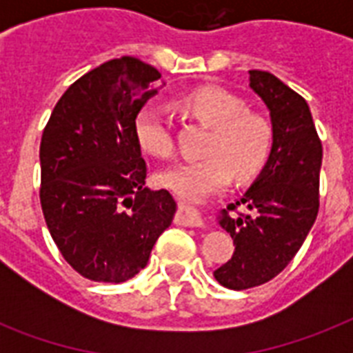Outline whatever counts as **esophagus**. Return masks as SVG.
Returning a JSON list of instances; mask_svg holds the SVG:
<instances>
[{"label":"esophagus","mask_w":353,"mask_h":353,"mask_svg":"<svg viewBox=\"0 0 353 353\" xmlns=\"http://www.w3.org/2000/svg\"><path fill=\"white\" fill-rule=\"evenodd\" d=\"M177 221L181 223V225H188V227H199L203 225V220H201V216H199L198 209L192 207V205L188 203H179L177 205Z\"/></svg>","instance_id":"1"}]
</instances>
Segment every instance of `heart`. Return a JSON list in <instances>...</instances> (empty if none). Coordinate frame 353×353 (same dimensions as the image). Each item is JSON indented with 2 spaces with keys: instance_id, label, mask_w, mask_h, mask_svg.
I'll return each mask as SVG.
<instances>
[{
  "instance_id": "b5f03b06",
  "label": "heart",
  "mask_w": 353,
  "mask_h": 353,
  "mask_svg": "<svg viewBox=\"0 0 353 353\" xmlns=\"http://www.w3.org/2000/svg\"><path fill=\"white\" fill-rule=\"evenodd\" d=\"M176 106L183 113L210 128L203 154L198 161H185L161 172L159 181L185 199H203L218 192L234 177L251 181L268 165L273 152V122L247 110L245 101L231 91L205 85L179 97ZM135 137L144 152L155 157L174 154L170 124L157 110L144 108L135 115Z\"/></svg>"
}]
</instances>
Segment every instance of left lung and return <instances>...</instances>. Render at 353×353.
<instances>
[{"instance_id":"left-lung-1","label":"left lung","mask_w":353,"mask_h":353,"mask_svg":"<svg viewBox=\"0 0 353 353\" xmlns=\"http://www.w3.org/2000/svg\"><path fill=\"white\" fill-rule=\"evenodd\" d=\"M249 74V85L271 113L274 143L260 177L220 216L236 251L216 269L214 279L234 291L265 284L295 258L317 220L323 163V144L306 101L268 71L252 69Z\"/></svg>"}]
</instances>
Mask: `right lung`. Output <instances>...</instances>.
<instances>
[{"mask_svg":"<svg viewBox=\"0 0 353 353\" xmlns=\"http://www.w3.org/2000/svg\"><path fill=\"white\" fill-rule=\"evenodd\" d=\"M133 57L102 63L60 97L40 143V203L63 260L84 279L121 284L146 268L172 223L168 190L144 188L135 115L163 88Z\"/></svg>","mask_w":353,"mask_h":353,"instance_id":"right-lung-1","label":"right lung"}]
</instances>
